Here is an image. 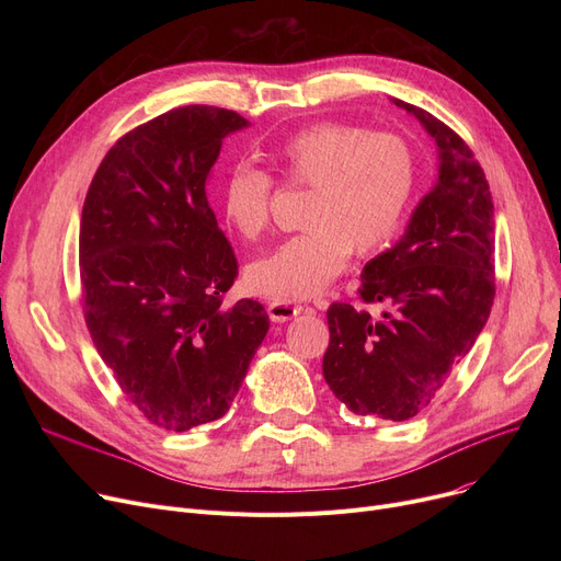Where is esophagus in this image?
<instances>
[{"label":"esophagus","instance_id":"obj_1","mask_svg":"<svg viewBox=\"0 0 561 561\" xmlns=\"http://www.w3.org/2000/svg\"><path fill=\"white\" fill-rule=\"evenodd\" d=\"M302 311L300 305H293V302H282V300H275L268 305V316L273 322H286L290 318H296L298 313Z\"/></svg>","mask_w":561,"mask_h":561}]
</instances>
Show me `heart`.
Returning a JSON list of instances; mask_svg holds the SVG:
<instances>
[{
    "mask_svg": "<svg viewBox=\"0 0 561 561\" xmlns=\"http://www.w3.org/2000/svg\"><path fill=\"white\" fill-rule=\"evenodd\" d=\"M271 161L293 188L309 191L307 231L290 236L245 268V286L263 298L298 302L320 296L343 271L347 254L385 245L416 191V154L391 131L316 123L271 147ZM275 180L254 165H236L222 182L227 225L254 241L271 227Z\"/></svg>",
    "mask_w": 561,
    "mask_h": 561,
    "instance_id": "heart-1",
    "label": "heart"
}]
</instances>
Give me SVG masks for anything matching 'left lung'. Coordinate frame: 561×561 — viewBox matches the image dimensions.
Listing matches in <instances>:
<instances>
[{
  "instance_id": "left-lung-1",
  "label": "left lung",
  "mask_w": 561,
  "mask_h": 561,
  "mask_svg": "<svg viewBox=\"0 0 561 561\" xmlns=\"http://www.w3.org/2000/svg\"><path fill=\"white\" fill-rule=\"evenodd\" d=\"M414 113L438 147V180L402 239L362 271L359 298L328 309L322 375L357 416L409 421L446 385L478 341L495 298V222L484 170L459 134L432 113Z\"/></svg>"
}]
</instances>
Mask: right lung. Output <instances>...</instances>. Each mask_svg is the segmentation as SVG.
Masks as SVG:
<instances>
[{
  "label": "right lung",
  "mask_w": 561,
  "mask_h": 561,
  "mask_svg": "<svg viewBox=\"0 0 561 561\" xmlns=\"http://www.w3.org/2000/svg\"><path fill=\"white\" fill-rule=\"evenodd\" d=\"M243 127L218 106L161 113L111 147L85 193V328L125 398L161 430L225 416L271 328L256 300L220 307L239 261L206 180L222 138Z\"/></svg>",
  "instance_id": "obj_1"
}]
</instances>
